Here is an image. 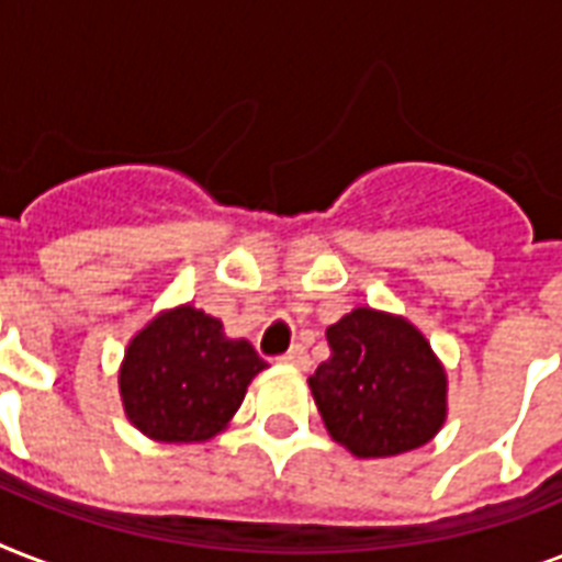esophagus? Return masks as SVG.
<instances>
[{
  "mask_svg": "<svg viewBox=\"0 0 562 562\" xmlns=\"http://www.w3.org/2000/svg\"><path fill=\"white\" fill-rule=\"evenodd\" d=\"M282 364H291V368H308V352L306 347H300V344H294L285 356H280Z\"/></svg>",
  "mask_w": 562,
  "mask_h": 562,
  "instance_id": "esophagus-1",
  "label": "esophagus"
}]
</instances>
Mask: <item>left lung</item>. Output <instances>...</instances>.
<instances>
[{
    "instance_id": "left-lung-1",
    "label": "left lung",
    "mask_w": 562,
    "mask_h": 562,
    "mask_svg": "<svg viewBox=\"0 0 562 562\" xmlns=\"http://www.w3.org/2000/svg\"><path fill=\"white\" fill-rule=\"evenodd\" d=\"M333 356L308 387L333 440L356 458H391L428 443L446 419V370L405 317L352 308L326 329Z\"/></svg>"
}]
</instances>
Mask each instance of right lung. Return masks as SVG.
Segmentation results:
<instances>
[{
  "mask_svg": "<svg viewBox=\"0 0 562 562\" xmlns=\"http://www.w3.org/2000/svg\"><path fill=\"white\" fill-rule=\"evenodd\" d=\"M268 368L245 338L194 306L160 312L127 344L119 393L127 419L160 443H203L227 428Z\"/></svg>",
  "mask_w": 562,
  "mask_h": 562,
  "instance_id": "1",
  "label": "right lung"
}]
</instances>
